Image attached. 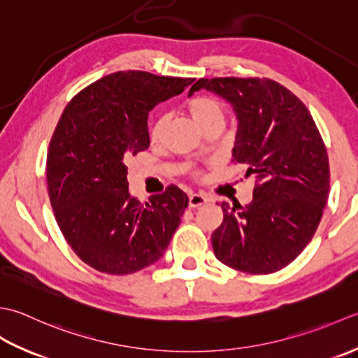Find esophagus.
<instances>
[{"mask_svg":"<svg viewBox=\"0 0 358 358\" xmlns=\"http://www.w3.org/2000/svg\"><path fill=\"white\" fill-rule=\"evenodd\" d=\"M207 201H208V199H207L203 194L194 193V194H192V196H189V198H188V207H189V208H198V207L203 206V203H206Z\"/></svg>","mask_w":358,"mask_h":358,"instance_id":"1","label":"esophagus"}]
</instances>
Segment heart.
<instances>
[{
    "label": "heart",
    "mask_w": 358,
    "mask_h": 358,
    "mask_svg": "<svg viewBox=\"0 0 358 358\" xmlns=\"http://www.w3.org/2000/svg\"><path fill=\"white\" fill-rule=\"evenodd\" d=\"M188 113L192 114V117L196 120L202 129L208 128L211 123L215 122H224L225 119V109L224 105L216 97L211 96H196L188 100L187 103ZM166 128V117L165 115H159L155 120L150 123L148 128V137L152 145H159L162 142L164 134ZM196 176V171H193Z\"/></svg>",
    "instance_id": "1"
}]
</instances>
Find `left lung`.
Listing matches in <instances>:
<instances>
[{
	"mask_svg": "<svg viewBox=\"0 0 358 358\" xmlns=\"http://www.w3.org/2000/svg\"><path fill=\"white\" fill-rule=\"evenodd\" d=\"M238 115L233 162L253 174V201L222 202L211 235L216 258L235 271L266 275L290 264L310 243L329 194V157L309 109L271 78H199Z\"/></svg>",
	"mask_w": 358,
	"mask_h": 358,
	"instance_id": "obj_1",
	"label": "left lung"
}]
</instances>
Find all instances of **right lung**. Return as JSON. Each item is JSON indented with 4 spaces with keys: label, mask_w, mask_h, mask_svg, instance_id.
Segmentation results:
<instances>
[{
    "label": "right lung",
    "mask_w": 358,
    "mask_h": 358,
    "mask_svg": "<svg viewBox=\"0 0 358 358\" xmlns=\"http://www.w3.org/2000/svg\"><path fill=\"white\" fill-rule=\"evenodd\" d=\"M193 82L119 71L86 86L64 108L48 150V193L66 243L96 271L134 273L169 247L187 194L169 185L141 203L129 196L127 162L150 147L151 109Z\"/></svg>",
    "instance_id": "1"
}]
</instances>
